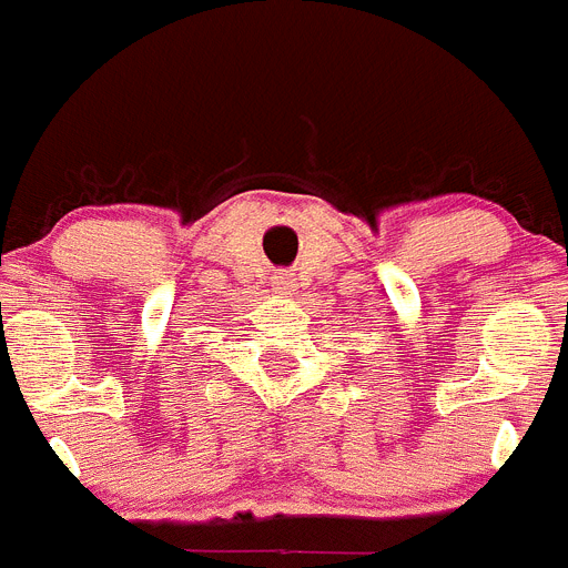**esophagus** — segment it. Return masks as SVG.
<instances>
[{"label": "esophagus", "instance_id": "esophagus-1", "mask_svg": "<svg viewBox=\"0 0 568 568\" xmlns=\"http://www.w3.org/2000/svg\"><path fill=\"white\" fill-rule=\"evenodd\" d=\"M274 280H277V285H280V288H288V283H291L288 277H274Z\"/></svg>", "mask_w": 568, "mask_h": 568}]
</instances>
